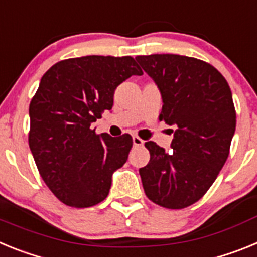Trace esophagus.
Masks as SVG:
<instances>
[{
	"mask_svg": "<svg viewBox=\"0 0 257 257\" xmlns=\"http://www.w3.org/2000/svg\"><path fill=\"white\" fill-rule=\"evenodd\" d=\"M133 143H134V145H135V147H142V145L144 144V140L140 139L139 136H134Z\"/></svg>",
	"mask_w": 257,
	"mask_h": 257,
	"instance_id": "obj_1",
	"label": "esophagus"
}]
</instances>
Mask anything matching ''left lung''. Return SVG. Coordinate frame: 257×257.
<instances>
[{
  "label": "left lung",
  "mask_w": 257,
  "mask_h": 257,
  "mask_svg": "<svg viewBox=\"0 0 257 257\" xmlns=\"http://www.w3.org/2000/svg\"><path fill=\"white\" fill-rule=\"evenodd\" d=\"M162 95L160 121L175 124L172 151L145 143L148 165L139 170L156 205L180 210L196 203L225 165L237 115L226 79L215 67L190 56H136Z\"/></svg>",
  "instance_id": "1"
}]
</instances>
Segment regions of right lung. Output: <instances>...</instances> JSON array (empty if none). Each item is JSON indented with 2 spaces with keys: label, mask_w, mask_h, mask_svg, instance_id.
Instances as JSON below:
<instances>
[{
  "label": "right lung",
  "mask_w": 257,
  "mask_h": 257,
  "mask_svg": "<svg viewBox=\"0 0 257 257\" xmlns=\"http://www.w3.org/2000/svg\"><path fill=\"white\" fill-rule=\"evenodd\" d=\"M143 70L131 56L88 55L58 61L29 104L28 143L41 178L64 205L91 207L106 198L112 174L133 148L128 134L97 135L91 123L113 106L119 83Z\"/></svg>",
  "instance_id": "obj_1"
}]
</instances>
